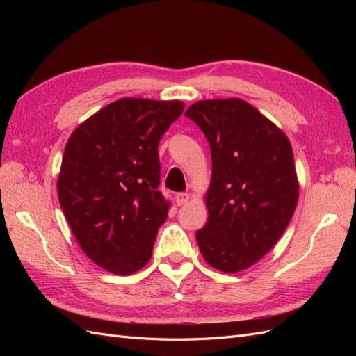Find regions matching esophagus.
Instances as JSON below:
<instances>
[{"label": "esophagus", "mask_w": 356, "mask_h": 356, "mask_svg": "<svg viewBox=\"0 0 356 356\" xmlns=\"http://www.w3.org/2000/svg\"><path fill=\"white\" fill-rule=\"evenodd\" d=\"M175 199H177L178 207H182V204H186L190 200V195L188 193H177Z\"/></svg>", "instance_id": "esophagus-1"}]
</instances>
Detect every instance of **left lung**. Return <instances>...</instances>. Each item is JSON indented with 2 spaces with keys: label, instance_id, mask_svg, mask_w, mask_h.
<instances>
[{
  "label": "left lung",
  "instance_id": "8db88e82",
  "mask_svg": "<svg viewBox=\"0 0 356 356\" xmlns=\"http://www.w3.org/2000/svg\"><path fill=\"white\" fill-rule=\"evenodd\" d=\"M186 115L207 136L212 159L209 217L196 232L199 250L217 270H245L272 250L293 218V148L281 129L238 98L199 101Z\"/></svg>",
  "mask_w": 356,
  "mask_h": 356
}]
</instances>
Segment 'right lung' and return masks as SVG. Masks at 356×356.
I'll list each match as a JSON object with an SVG mask.
<instances>
[{
  "mask_svg": "<svg viewBox=\"0 0 356 356\" xmlns=\"http://www.w3.org/2000/svg\"><path fill=\"white\" fill-rule=\"evenodd\" d=\"M184 111L181 101L123 98L70 136L58 196L83 252L114 275H131L153 254L169 203L159 188L161 136Z\"/></svg>",
  "mask_w": 356,
  "mask_h": 356,
  "instance_id": "right-lung-1",
  "label": "right lung"
}]
</instances>
